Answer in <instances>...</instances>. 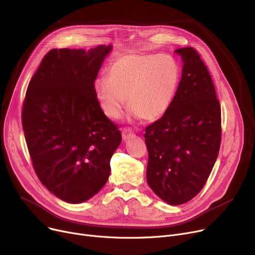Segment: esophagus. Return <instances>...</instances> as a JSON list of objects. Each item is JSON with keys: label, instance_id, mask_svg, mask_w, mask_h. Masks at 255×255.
<instances>
[{"label": "esophagus", "instance_id": "esophagus-1", "mask_svg": "<svg viewBox=\"0 0 255 255\" xmlns=\"http://www.w3.org/2000/svg\"><path fill=\"white\" fill-rule=\"evenodd\" d=\"M133 134H134V133H133L131 128H124L122 130V137H123L124 140L129 138V137H131V136H133Z\"/></svg>", "mask_w": 255, "mask_h": 255}]
</instances>
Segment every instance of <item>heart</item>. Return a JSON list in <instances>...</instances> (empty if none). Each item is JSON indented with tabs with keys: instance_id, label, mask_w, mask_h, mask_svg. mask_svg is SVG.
Instances as JSON below:
<instances>
[{
	"instance_id": "b5f03b06",
	"label": "heart",
	"mask_w": 255,
	"mask_h": 255,
	"mask_svg": "<svg viewBox=\"0 0 255 255\" xmlns=\"http://www.w3.org/2000/svg\"><path fill=\"white\" fill-rule=\"evenodd\" d=\"M180 83V68L172 58L155 53H132L118 58L98 77L94 93L101 110L118 119L125 99L130 114L144 121L161 118L170 107Z\"/></svg>"
}]
</instances>
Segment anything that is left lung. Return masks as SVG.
<instances>
[{"mask_svg":"<svg viewBox=\"0 0 255 255\" xmlns=\"http://www.w3.org/2000/svg\"><path fill=\"white\" fill-rule=\"evenodd\" d=\"M184 65L168 111L145 127L146 182L165 203L189 202L207 183L221 143V107L196 49L176 50Z\"/></svg>","mask_w":255,"mask_h":255,"instance_id":"8db88e82","label":"left lung"}]
</instances>
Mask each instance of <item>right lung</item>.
I'll list each match as a JSON object with an SVG mask.
<instances>
[{
	"mask_svg": "<svg viewBox=\"0 0 255 255\" xmlns=\"http://www.w3.org/2000/svg\"><path fill=\"white\" fill-rule=\"evenodd\" d=\"M111 49L49 50L22 103V129L36 175L52 194L70 204L86 202L102 188L122 140L94 93Z\"/></svg>",
	"mask_w": 255,
	"mask_h": 255,
	"instance_id": "right-lung-1",
	"label": "right lung"
}]
</instances>
